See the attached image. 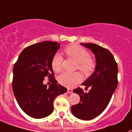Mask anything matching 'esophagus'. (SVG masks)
Returning <instances> with one entry per match:
<instances>
[{
	"label": "esophagus",
	"instance_id": "obj_1",
	"mask_svg": "<svg viewBox=\"0 0 132 132\" xmlns=\"http://www.w3.org/2000/svg\"><path fill=\"white\" fill-rule=\"evenodd\" d=\"M67 92L69 93V94H71V93L73 92V90L71 89H67Z\"/></svg>",
	"mask_w": 132,
	"mask_h": 132
}]
</instances>
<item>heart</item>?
<instances>
[{"label": "heart", "mask_w": 132, "mask_h": 132, "mask_svg": "<svg viewBox=\"0 0 132 132\" xmlns=\"http://www.w3.org/2000/svg\"><path fill=\"white\" fill-rule=\"evenodd\" d=\"M65 54L69 57L74 59L78 63V68L85 75L92 73L96 67L94 61L90 58V55L85 48L78 45H71L65 50ZM63 58L59 53H56L52 60V67L56 72L62 69ZM82 77L78 72L68 73L64 72L59 76V83L63 86L71 88L82 80Z\"/></svg>", "instance_id": "obj_1"}]
</instances>
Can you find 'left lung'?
I'll return each mask as SVG.
<instances>
[{
	"instance_id": "obj_1",
	"label": "left lung",
	"mask_w": 132,
	"mask_h": 132,
	"mask_svg": "<svg viewBox=\"0 0 132 132\" xmlns=\"http://www.w3.org/2000/svg\"><path fill=\"white\" fill-rule=\"evenodd\" d=\"M94 53L96 65L95 71L83 83L88 93L80 87L73 89L80 96V103L71 106L74 116L88 120L99 116L108 107L118 85V65L112 53L94 43H80Z\"/></svg>"
}]
</instances>
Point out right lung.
Returning a JSON list of instances; mask_svg holds the SVG:
<instances>
[{
	"label": "right lung",
	"instance_id": "obj_1",
	"mask_svg": "<svg viewBox=\"0 0 132 132\" xmlns=\"http://www.w3.org/2000/svg\"><path fill=\"white\" fill-rule=\"evenodd\" d=\"M57 42L43 41L24 48L14 64L12 89L18 104L30 117L43 118L54 111L53 103L67 89L55 79L52 60L60 48ZM51 78L49 88L44 78Z\"/></svg>",
	"mask_w": 132,
	"mask_h": 132
}]
</instances>
